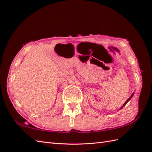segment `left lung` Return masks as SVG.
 Instances as JSON below:
<instances>
[{
    "label": "left lung",
    "instance_id": "1",
    "mask_svg": "<svg viewBox=\"0 0 152 152\" xmlns=\"http://www.w3.org/2000/svg\"><path fill=\"white\" fill-rule=\"evenodd\" d=\"M133 96V94H132V95H131V96H130V97H129V99H128L127 100V101H126V102H125L124 103V105H123V106H122V107H121V108H122L123 107H124V106H125V104H127V103L128 102V101H129V100H130V99H131L132 98V96Z\"/></svg>",
    "mask_w": 152,
    "mask_h": 152
}]
</instances>
